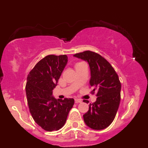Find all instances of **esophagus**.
Masks as SVG:
<instances>
[{"instance_id": "1", "label": "esophagus", "mask_w": 148, "mask_h": 148, "mask_svg": "<svg viewBox=\"0 0 148 148\" xmlns=\"http://www.w3.org/2000/svg\"><path fill=\"white\" fill-rule=\"evenodd\" d=\"M74 101H75V103H76L82 102V100L79 99H77V98H75V99H74Z\"/></svg>"}]
</instances>
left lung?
Returning a JSON list of instances; mask_svg holds the SVG:
<instances>
[{
  "label": "left lung",
  "instance_id": "8db88e82",
  "mask_svg": "<svg viewBox=\"0 0 148 148\" xmlns=\"http://www.w3.org/2000/svg\"><path fill=\"white\" fill-rule=\"evenodd\" d=\"M74 56L87 61L90 69V84L97 90L95 102L90 103L89 110L84 115L87 126L92 130H101L112 123L120 102L121 84L112 65L99 53L91 51L74 54ZM88 103L87 100H84Z\"/></svg>",
  "mask_w": 148,
  "mask_h": 148
}]
</instances>
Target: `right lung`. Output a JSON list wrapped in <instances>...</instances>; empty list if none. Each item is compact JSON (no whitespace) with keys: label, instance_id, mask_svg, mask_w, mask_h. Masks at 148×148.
I'll use <instances>...</instances> for the list:
<instances>
[{"label":"right lung","instance_id":"1","mask_svg":"<svg viewBox=\"0 0 148 148\" xmlns=\"http://www.w3.org/2000/svg\"><path fill=\"white\" fill-rule=\"evenodd\" d=\"M67 62V55L47 56L27 77L25 92L30 113L35 123L48 132L64 126L74 103L72 98L57 100L52 96Z\"/></svg>","mask_w":148,"mask_h":148}]
</instances>
